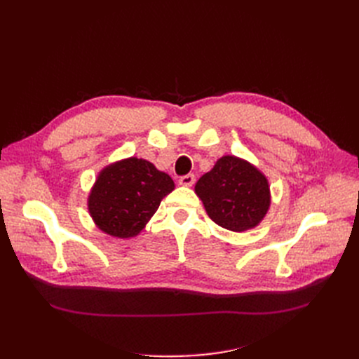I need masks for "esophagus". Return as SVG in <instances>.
<instances>
[{"mask_svg": "<svg viewBox=\"0 0 359 359\" xmlns=\"http://www.w3.org/2000/svg\"><path fill=\"white\" fill-rule=\"evenodd\" d=\"M194 181H196V177L193 175V173H187V175H184L180 178V184L184 187H191Z\"/></svg>", "mask_w": 359, "mask_h": 359, "instance_id": "1", "label": "esophagus"}]
</instances>
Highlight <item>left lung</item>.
<instances>
[{
  "label": "left lung",
  "instance_id": "obj_1",
  "mask_svg": "<svg viewBox=\"0 0 359 359\" xmlns=\"http://www.w3.org/2000/svg\"><path fill=\"white\" fill-rule=\"evenodd\" d=\"M194 191L202 199L210 219L233 232L257 226L271 203L264 173L235 156L217 160L214 168L199 178Z\"/></svg>",
  "mask_w": 359,
  "mask_h": 359
}]
</instances>
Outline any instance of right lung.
Masks as SVG:
<instances>
[{
    "mask_svg": "<svg viewBox=\"0 0 359 359\" xmlns=\"http://www.w3.org/2000/svg\"><path fill=\"white\" fill-rule=\"evenodd\" d=\"M175 184L144 158L130 157L104 168L88 196V210L100 231L132 238L144 229Z\"/></svg>",
    "mask_w": 359,
    "mask_h": 359,
    "instance_id": "right-lung-1",
    "label": "right lung"
}]
</instances>
